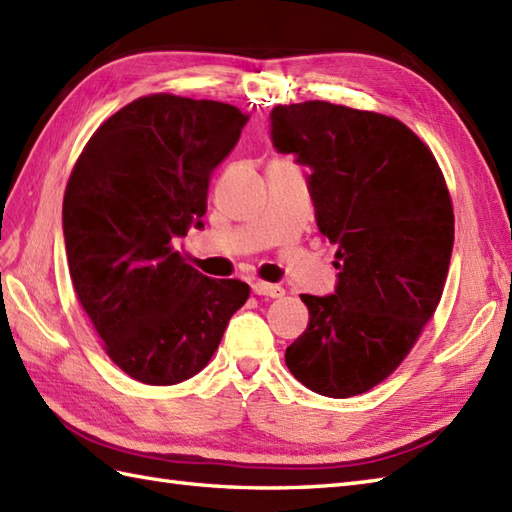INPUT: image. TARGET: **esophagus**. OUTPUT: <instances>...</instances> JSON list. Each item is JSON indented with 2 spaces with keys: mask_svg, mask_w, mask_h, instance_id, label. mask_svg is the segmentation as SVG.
<instances>
[{
  "mask_svg": "<svg viewBox=\"0 0 512 512\" xmlns=\"http://www.w3.org/2000/svg\"><path fill=\"white\" fill-rule=\"evenodd\" d=\"M251 288L257 296H266V299H281V296L285 294L281 285H272V283H264V281H255Z\"/></svg>",
  "mask_w": 512,
  "mask_h": 512,
  "instance_id": "1",
  "label": "esophagus"
}]
</instances>
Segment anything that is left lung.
Instances as JSON below:
<instances>
[{
	"mask_svg": "<svg viewBox=\"0 0 512 512\" xmlns=\"http://www.w3.org/2000/svg\"><path fill=\"white\" fill-rule=\"evenodd\" d=\"M272 144L310 165L316 224L338 246L336 292L310 310L285 364L318 395H362L395 371L443 296L454 207L432 150L382 113L310 100L275 106Z\"/></svg>",
	"mask_w": 512,
	"mask_h": 512,
	"instance_id": "left-lung-1",
	"label": "left lung"
}]
</instances>
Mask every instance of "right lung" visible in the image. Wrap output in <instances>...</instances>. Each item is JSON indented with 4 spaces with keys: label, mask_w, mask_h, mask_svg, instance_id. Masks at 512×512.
I'll use <instances>...</instances> for the list:
<instances>
[{
    "label": "right lung",
    "mask_w": 512,
    "mask_h": 512,
    "mask_svg": "<svg viewBox=\"0 0 512 512\" xmlns=\"http://www.w3.org/2000/svg\"><path fill=\"white\" fill-rule=\"evenodd\" d=\"M248 115L216 100L152 93L87 141L63 198L69 275L115 366L141 384L200 373L251 288L209 279L174 251L202 227L209 176Z\"/></svg>",
    "instance_id": "obj_1"
}]
</instances>
